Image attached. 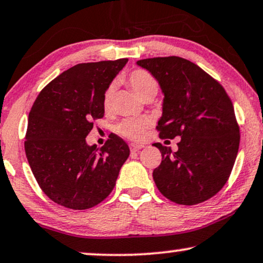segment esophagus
Returning <instances> with one entry per match:
<instances>
[{"mask_svg":"<svg viewBox=\"0 0 263 263\" xmlns=\"http://www.w3.org/2000/svg\"><path fill=\"white\" fill-rule=\"evenodd\" d=\"M144 148V145L142 144H136V143H132L131 145H129V149H131L132 153H136V152H139V150Z\"/></svg>","mask_w":263,"mask_h":263,"instance_id":"esophagus-1","label":"esophagus"}]
</instances>
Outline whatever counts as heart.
<instances>
[{
	"label": "heart",
	"mask_w": 263,
	"mask_h": 263,
	"mask_svg": "<svg viewBox=\"0 0 263 263\" xmlns=\"http://www.w3.org/2000/svg\"><path fill=\"white\" fill-rule=\"evenodd\" d=\"M126 83L134 89L139 97L143 100L154 99L159 91V83L152 73L145 71V69H135L126 77ZM115 93V85L110 84L104 90L102 97V107L103 110L108 113L110 111L113 106V99ZM149 126V120L146 118H137V119H125L117 126V132L124 137L132 139V141H138L144 136L146 127Z\"/></svg>",
	"instance_id": "obj_1"
}]
</instances>
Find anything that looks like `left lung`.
I'll use <instances>...</instances> for the list:
<instances>
[{
	"label": "left lung",
	"mask_w": 263,
	"mask_h": 263,
	"mask_svg": "<svg viewBox=\"0 0 263 263\" xmlns=\"http://www.w3.org/2000/svg\"><path fill=\"white\" fill-rule=\"evenodd\" d=\"M159 82L164 99L156 128L160 138L180 137L153 172L164 197L183 205L207 201L221 190L239 148V126L232 101L221 84L194 62L178 56L137 61Z\"/></svg>",
	"instance_id": "8db88e82"
}]
</instances>
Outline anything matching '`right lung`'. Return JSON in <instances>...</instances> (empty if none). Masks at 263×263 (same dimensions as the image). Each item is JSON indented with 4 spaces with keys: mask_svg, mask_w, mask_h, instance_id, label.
<instances>
[{
    "mask_svg": "<svg viewBox=\"0 0 263 263\" xmlns=\"http://www.w3.org/2000/svg\"><path fill=\"white\" fill-rule=\"evenodd\" d=\"M127 59L79 64L51 80L37 96L25 136L27 161L51 201L83 211L95 207L115 186L129 155L124 139L110 134L103 146L87 145L93 120L103 118L104 90Z\"/></svg>",
    "mask_w": 263,
    "mask_h": 263,
    "instance_id": "add662e5",
    "label": "right lung"
}]
</instances>
